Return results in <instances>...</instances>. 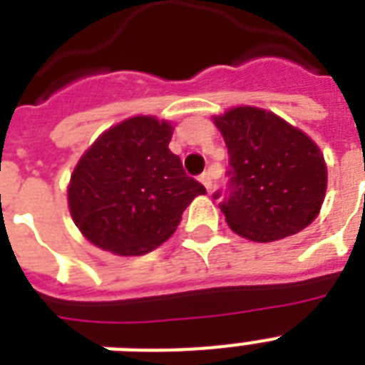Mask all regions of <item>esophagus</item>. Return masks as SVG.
I'll use <instances>...</instances> for the list:
<instances>
[{
	"mask_svg": "<svg viewBox=\"0 0 365 365\" xmlns=\"http://www.w3.org/2000/svg\"><path fill=\"white\" fill-rule=\"evenodd\" d=\"M199 180H200V183H202V185H205V187L208 189V191H210V189H212V183H214V182H212V180H214V178H212V172H210V170L202 172V174H200Z\"/></svg>",
	"mask_w": 365,
	"mask_h": 365,
	"instance_id": "34e87169",
	"label": "esophagus"
}]
</instances>
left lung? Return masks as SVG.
Wrapping results in <instances>:
<instances>
[{
  "instance_id": "obj_1",
  "label": "left lung",
  "mask_w": 365,
  "mask_h": 365,
  "mask_svg": "<svg viewBox=\"0 0 365 365\" xmlns=\"http://www.w3.org/2000/svg\"><path fill=\"white\" fill-rule=\"evenodd\" d=\"M229 153L227 185L214 193L229 227L255 242L299 233L318 216L326 163L317 143L280 117L235 108L216 117Z\"/></svg>"
}]
</instances>
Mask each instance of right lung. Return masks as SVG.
<instances>
[{
	"label": "right lung",
	"instance_id": "right-lung-1",
	"mask_svg": "<svg viewBox=\"0 0 365 365\" xmlns=\"http://www.w3.org/2000/svg\"><path fill=\"white\" fill-rule=\"evenodd\" d=\"M172 126L132 117L93 143L71 174L73 222L98 248L142 255L165 242L189 202L206 191L168 149Z\"/></svg>",
	"mask_w": 365,
	"mask_h": 365
}]
</instances>
